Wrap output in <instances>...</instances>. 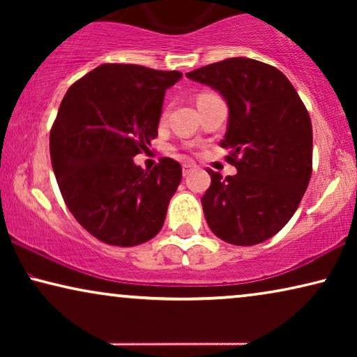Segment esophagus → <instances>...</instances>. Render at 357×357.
Masks as SVG:
<instances>
[{
	"label": "esophagus",
	"instance_id": "obj_1",
	"mask_svg": "<svg viewBox=\"0 0 357 357\" xmlns=\"http://www.w3.org/2000/svg\"><path fill=\"white\" fill-rule=\"evenodd\" d=\"M195 170V165L193 164H183L182 165V174L187 177V175H190Z\"/></svg>",
	"mask_w": 357,
	"mask_h": 357
}]
</instances>
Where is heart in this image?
Masks as SVG:
<instances>
[{
  "mask_svg": "<svg viewBox=\"0 0 357 357\" xmlns=\"http://www.w3.org/2000/svg\"><path fill=\"white\" fill-rule=\"evenodd\" d=\"M204 96H206V94H204ZM202 97H203V96H202Z\"/></svg>",
  "mask_w": 357,
  "mask_h": 357,
  "instance_id": "1",
  "label": "heart"
}]
</instances>
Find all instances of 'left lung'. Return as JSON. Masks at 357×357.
<instances>
[{
	"instance_id": "8db88e82",
	"label": "left lung",
	"mask_w": 357,
	"mask_h": 357,
	"mask_svg": "<svg viewBox=\"0 0 357 357\" xmlns=\"http://www.w3.org/2000/svg\"><path fill=\"white\" fill-rule=\"evenodd\" d=\"M213 87L229 107L221 141L236 175L209 170L203 195L211 231L232 245H257L275 236L296 213L312 175V123L289 79L275 66L227 58L187 73Z\"/></svg>"
}]
</instances>
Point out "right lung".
<instances>
[{"mask_svg":"<svg viewBox=\"0 0 357 357\" xmlns=\"http://www.w3.org/2000/svg\"><path fill=\"white\" fill-rule=\"evenodd\" d=\"M180 77L100 65L63 97L50 131L53 172L73 216L102 242L133 247L162 229L182 167L162 158L148 172L133 158L158 136L165 91Z\"/></svg>","mask_w":357,"mask_h":357,"instance_id":"right-lung-1","label":"right lung"}]
</instances>
